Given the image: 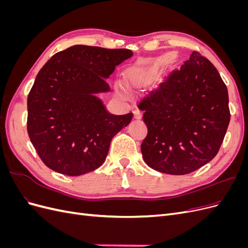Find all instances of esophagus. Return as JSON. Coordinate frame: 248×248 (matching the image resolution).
I'll use <instances>...</instances> for the list:
<instances>
[{"mask_svg":"<svg viewBox=\"0 0 248 248\" xmlns=\"http://www.w3.org/2000/svg\"><path fill=\"white\" fill-rule=\"evenodd\" d=\"M133 114H134V118L136 119H140L141 118V116H142V112H141V110L140 109H139V108H137L136 110L133 111Z\"/></svg>","mask_w":248,"mask_h":248,"instance_id":"esophagus-1","label":"esophagus"}]
</instances>
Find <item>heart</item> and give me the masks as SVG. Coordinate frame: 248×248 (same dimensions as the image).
Segmentation results:
<instances>
[{
	"label": "heart",
	"instance_id": "b5f03b06",
	"mask_svg": "<svg viewBox=\"0 0 248 248\" xmlns=\"http://www.w3.org/2000/svg\"><path fill=\"white\" fill-rule=\"evenodd\" d=\"M144 80V74L140 70H132L126 74V82L131 87L139 86Z\"/></svg>",
	"mask_w": 248,
	"mask_h": 248
}]
</instances>
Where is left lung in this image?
I'll use <instances>...</instances> for the list:
<instances>
[{
  "label": "left lung",
  "mask_w": 248,
  "mask_h": 248,
  "mask_svg": "<svg viewBox=\"0 0 248 248\" xmlns=\"http://www.w3.org/2000/svg\"><path fill=\"white\" fill-rule=\"evenodd\" d=\"M140 108L148 128L142 158L169 175L189 174L211 161L231 119L227 86L198 51L142 97Z\"/></svg>",
  "instance_id": "left-lung-1"
}]
</instances>
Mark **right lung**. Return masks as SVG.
<instances>
[{"mask_svg":"<svg viewBox=\"0 0 248 248\" xmlns=\"http://www.w3.org/2000/svg\"><path fill=\"white\" fill-rule=\"evenodd\" d=\"M129 49L74 46L54 55L37 74L28 96V133L43 163L59 174L80 176L106 161L110 141L132 112L109 114L97 94L131 58Z\"/></svg>","mask_w":248,"mask_h":248,"instance_id":"1","label":"right lung"}]
</instances>
